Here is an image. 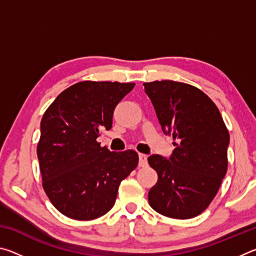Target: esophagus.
Returning <instances> with one entry per match:
<instances>
[{
  "mask_svg": "<svg viewBox=\"0 0 256 256\" xmlns=\"http://www.w3.org/2000/svg\"><path fill=\"white\" fill-rule=\"evenodd\" d=\"M148 164V157L144 154H138V166L144 167Z\"/></svg>",
  "mask_w": 256,
  "mask_h": 256,
  "instance_id": "34e87169",
  "label": "esophagus"
}]
</instances>
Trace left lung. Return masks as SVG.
<instances>
[{"mask_svg":"<svg viewBox=\"0 0 256 256\" xmlns=\"http://www.w3.org/2000/svg\"><path fill=\"white\" fill-rule=\"evenodd\" d=\"M144 86L164 133L176 141L168 159L148 158L158 174L149 203L170 218H194L209 206L227 172L228 130L214 102L196 86L170 80Z\"/></svg>","mask_w":256,"mask_h":256,"instance_id":"obj_1","label":"left lung"}]
</instances>
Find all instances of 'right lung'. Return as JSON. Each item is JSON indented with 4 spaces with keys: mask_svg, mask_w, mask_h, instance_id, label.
<instances>
[{
    "mask_svg": "<svg viewBox=\"0 0 256 256\" xmlns=\"http://www.w3.org/2000/svg\"><path fill=\"white\" fill-rule=\"evenodd\" d=\"M136 84L82 81L68 86L40 122L37 157L42 188L60 214L92 220L110 211L118 186L138 166L134 150L110 152L96 141L110 130L118 104Z\"/></svg>",
    "mask_w": 256,
    "mask_h": 256,
    "instance_id": "obj_1",
    "label": "right lung"
}]
</instances>
